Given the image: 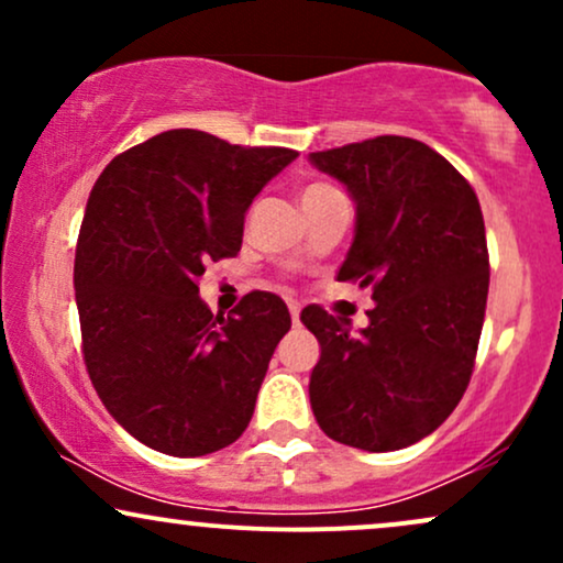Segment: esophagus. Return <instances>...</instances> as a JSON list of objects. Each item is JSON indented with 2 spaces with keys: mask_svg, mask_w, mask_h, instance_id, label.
<instances>
[{
  "mask_svg": "<svg viewBox=\"0 0 563 563\" xmlns=\"http://www.w3.org/2000/svg\"><path fill=\"white\" fill-rule=\"evenodd\" d=\"M288 309H290V320H294V325H296V322H299V312H301V307H299V303H296V301H290V303H288Z\"/></svg>",
  "mask_w": 563,
  "mask_h": 563,
  "instance_id": "obj_1",
  "label": "esophagus"
}]
</instances>
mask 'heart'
Instances as JSON below:
<instances>
[{
    "label": "heart",
    "mask_w": 563,
    "mask_h": 563,
    "mask_svg": "<svg viewBox=\"0 0 563 563\" xmlns=\"http://www.w3.org/2000/svg\"><path fill=\"white\" fill-rule=\"evenodd\" d=\"M331 192H339V190L328 183H309L301 187V203H307V200H314V198H322V196H331Z\"/></svg>",
    "instance_id": "1"
}]
</instances>
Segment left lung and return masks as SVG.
Segmentation results:
<instances>
[{
	"instance_id": "1",
	"label": "left lung",
	"mask_w": 563,
	"mask_h": 563,
	"mask_svg": "<svg viewBox=\"0 0 563 563\" xmlns=\"http://www.w3.org/2000/svg\"><path fill=\"white\" fill-rule=\"evenodd\" d=\"M354 200V238L339 280L373 288L367 328L307 307L320 341L309 402L335 442L402 450L461 402L489 288L484 219L474 187L448 158L397 134L309 153Z\"/></svg>"
}]
</instances>
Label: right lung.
<instances>
[{
  "label": "right lung",
  "mask_w": 563,
  "mask_h": 563,
  "mask_svg": "<svg viewBox=\"0 0 563 563\" xmlns=\"http://www.w3.org/2000/svg\"><path fill=\"white\" fill-rule=\"evenodd\" d=\"M296 156L169 129L115 156L89 192L74 262L84 363L115 423L147 448L209 455L254 416L290 328L286 301L254 290L222 318L198 277L241 251L245 211Z\"/></svg>",
  "instance_id": "right-lung-1"
}]
</instances>
